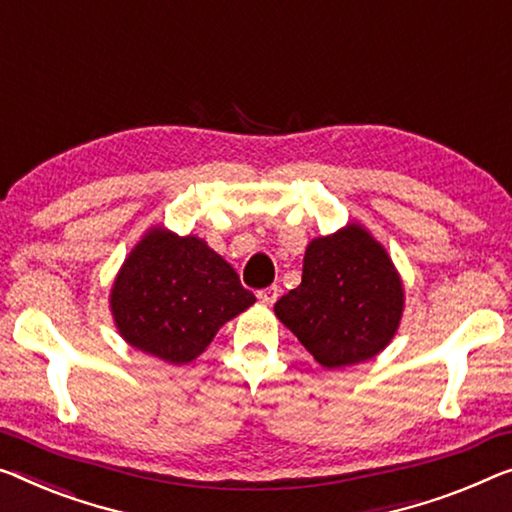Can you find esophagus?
Returning <instances> with one entry per match:
<instances>
[{
    "mask_svg": "<svg viewBox=\"0 0 512 512\" xmlns=\"http://www.w3.org/2000/svg\"><path fill=\"white\" fill-rule=\"evenodd\" d=\"M278 292H280V289L276 285H271V287H266V289H259L257 299L262 301L264 305H273V303H276V299H278Z\"/></svg>",
    "mask_w": 512,
    "mask_h": 512,
    "instance_id": "34e87169",
    "label": "esophagus"
}]
</instances>
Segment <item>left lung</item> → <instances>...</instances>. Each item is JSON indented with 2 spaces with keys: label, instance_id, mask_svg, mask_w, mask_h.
<instances>
[{
  "label": "left lung",
  "instance_id": "left-lung-1",
  "mask_svg": "<svg viewBox=\"0 0 512 512\" xmlns=\"http://www.w3.org/2000/svg\"><path fill=\"white\" fill-rule=\"evenodd\" d=\"M404 287L384 246L349 223L305 248L301 285L276 317L326 370L370 361L398 331Z\"/></svg>",
  "mask_w": 512,
  "mask_h": 512
}]
</instances>
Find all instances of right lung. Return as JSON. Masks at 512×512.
Listing matches in <instances>:
<instances>
[{
	"mask_svg": "<svg viewBox=\"0 0 512 512\" xmlns=\"http://www.w3.org/2000/svg\"><path fill=\"white\" fill-rule=\"evenodd\" d=\"M255 294L207 241L151 227L114 278L110 310L128 345L183 365L209 347L220 326Z\"/></svg>",
	"mask_w": 512,
	"mask_h": 512,
	"instance_id": "add662e5",
	"label": "right lung"
}]
</instances>
